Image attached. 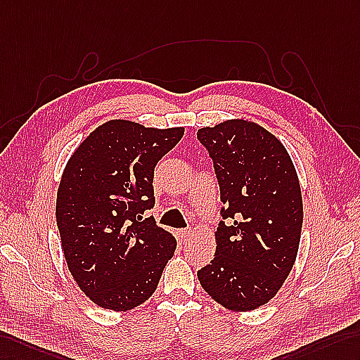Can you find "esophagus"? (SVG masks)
<instances>
[{
  "instance_id": "obj_1",
  "label": "esophagus",
  "mask_w": 360,
  "mask_h": 360,
  "mask_svg": "<svg viewBox=\"0 0 360 360\" xmlns=\"http://www.w3.org/2000/svg\"><path fill=\"white\" fill-rule=\"evenodd\" d=\"M179 236H180L183 243H186L192 236V231L191 229H181V231H179Z\"/></svg>"
}]
</instances>
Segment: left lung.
Masks as SVG:
<instances>
[{"label":"left lung","mask_w":360,"mask_h":360,"mask_svg":"<svg viewBox=\"0 0 360 360\" xmlns=\"http://www.w3.org/2000/svg\"><path fill=\"white\" fill-rule=\"evenodd\" d=\"M223 201L215 255L198 270L206 293L224 309L267 304L292 271L301 241L302 194L284 145L255 122L231 119L200 128Z\"/></svg>","instance_id":"left-lung-1"}]
</instances>
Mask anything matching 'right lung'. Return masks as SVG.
Masks as SVG:
<instances>
[{
  "instance_id": "right-lung-1",
  "label": "right lung",
  "mask_w": 360,
  "mask_h": 360,
  "mask_svg": "<svg viewBox=\"0 0 360 360\" xmlns=\"http://www.w3.org/2000/svg\"><path fill=\"white\" fill-rule=\"evenodd\" d=\"M185 128L112 119L70 157L59 181L56 223L70 274L102 309L133 310L157 288L177 240L145 218L154 207V168Z\"/></svg>"
}]
</instances>
